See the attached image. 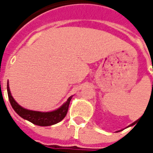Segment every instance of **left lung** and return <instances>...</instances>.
<instances>
[{"mask_svg": "<svg viewBox=\"0 0 153 153\" xmlns=\"http://www.w3.org/2000/svg\"><path fill=\"white\" fill-rule=\"evenodd\" d=\"M136 122H137V121H135V122H134V123H133V124H131V125H129V126H132V125H135V123H136Z\"/></svg>", "mask_w": 153, "mask_h": 153, "instance_id": "1", "label": "left lung"}]
</instances>
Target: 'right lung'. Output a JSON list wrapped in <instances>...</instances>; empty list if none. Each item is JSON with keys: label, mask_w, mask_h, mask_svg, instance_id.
<instances>
[{"label": "right lung", "mask_w": 153, "mask_h": 153, "mask_svg": "<svg viewBox=\"0 0 153 153\" xmlns=\"http://www.w3.org/2000/svg\"><path fill=\"white\" fill-rule=\"evenodd\" d=\"M7 93H8L10 105L12 108L15 110V112L23 119L27 120L33 124L39 125V126H50V125H55L58 122L61 121L66 115L69 106H70V100L73 97H70L66 101V102L64 103L63 105L57 110H55L53 111H50V112H42V111L27 110L19 106L11 96L10 88H9V83H7Z\"/></svg>", "instance_id": "add662e5"}]
</instances>
